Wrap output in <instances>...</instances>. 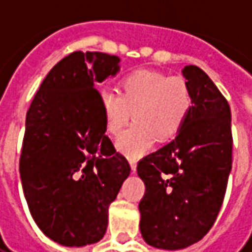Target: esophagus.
Segmentation results:
<instances>
[{"instance_id": "obj_1", "label": "esophagus", "mask_w": 252, "mask_h": 252, "mask_svg": "<svg viewBox=\"0 0 252 252\" xmlns=\"http://www.w3.org/2000/svg\"><path fill=\"white\" fill-rule=\"evenodd\" d=\"M129 164H131L132 173H135V171H136V160H133V159H129Z\"/></svg>"}]
</instances>
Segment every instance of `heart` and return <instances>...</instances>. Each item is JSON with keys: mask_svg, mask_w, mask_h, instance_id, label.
Masks as SVG:
<instances>
[{"mask_svg": "<svg viewBox=\"0 0 252 252\" xmlns=\"http://www.w3.org/2000/svg\"><path fill=\"white\" fill-rule=\"evenodd\" d=\"M98 104L106 131L117 136L132 112L135 123L121 133L116 147L131 159L142 158L159 140L180 131L193 108V93L185 78L154 70H133L120 79V93L102 89Z\"/></svg>", "mask_w": 252, "mask_h": 252, "instance_id": "b5f03b06", "label": "heart"}]
</instances>
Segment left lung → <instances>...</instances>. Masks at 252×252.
<instances>
[{
    "mask_svg": "<svg viewBox=\"0 0 252 252\" xmlns=\"http://www.w3.org/2000/svg\"><path fill=\"white\" fill-rule=\"evenodd\" d=\"M193 108L173 142L137 163L146 185L139 202L140 232L162 250L186 249L209 232L232 167L231 109L197 66H185Z\"/></svg>",
    "mask_w": 252,
    "mask_h": 252,
    "instance_id": "1",
    "label": "left lung"
}]
</instances>
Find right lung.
I'll list each match as a JSON object with an SVG mask.
<instances>
[{
	"mask_svg": "<svg viewBox=\"0 0 252 252\" xmlns=\"http://www.w3.org/2000/svg\"><path fill=\"white\" fill-rule=\"evenodd\" d=\"M120 58L75 51L52 67L25 119L20 175L43 233L67 247L102 239L108 208L131 173L105 135L97 83L119 71Z\"/></svg>",
	"mask_w": 252,
	"mask_h": 252,
	"instance_id": "right-lung-1",
	"label": "right lung"
}]
</instances>
